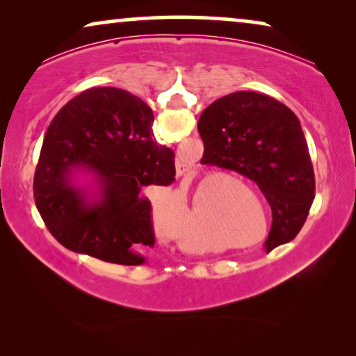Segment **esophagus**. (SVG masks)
<instances>
[{
	"label": "esophagus",
	"instance_id": "esophagus-1",
	"mask_svg": "<svg viewBox=\"0 0 356 356\" xmlns=\"http://www.w3.org/2000/svg\"><path fill=\"white\" fill-rule=\"evenodd\" d=\"M189 172V167L186 162H183V160H177V175L178 177H184V175H188Z\"/></svg>",
	"mask_w": 356,
	"mask_h": 356
}]
</instances>
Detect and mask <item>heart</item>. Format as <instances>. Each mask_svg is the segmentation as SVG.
<instances>
[{
  "mask_svg": "<svg viewBox=\"0 0 356 356\" xmlns=\"http://www.w3.org/2000/svg\"><path fill=\"white\" fill-rule=\"evenodd\" d=\"M204 223H206L207 227H211V218H206V222H204Z\"/></svg>",
  "mask_w": 356,
  "mask_h": 356,
  "instance_id": "b5f03b06",
  "label": "heart"
}]
</instances>
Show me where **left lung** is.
Returning a JSON list of instances; mask_svg holds the SVG:
<instances>
[{"label":"left lung","mask_w":356,"mask_h":356,"mask_svg":"<svg viewBox=\"0 0 356 356\" xmlns=\"http://www.w3.org/2000/svg\"><path fill=\"white\" fill-rule=\"evenodd\" d=\"M197 129L204 163L235 170L254 181L272 211L267 252L293 240L314 199V172L303 129L282 102L240 90L212 102Z\"/></svg>","instance_id":"1"}]
</instances>
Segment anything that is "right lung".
<instances>
[{
	"instance_id": "right-lung-1",
	"label": "right lung",
	"mask_w": 356,
	"mask_h": 356,
	"mask_svg": "<svg viewBox=\"0 0 356 356\" xmlns=\"http://www.w3.org/2000/svg\"><path fill=\"white\" fill-rule=\"evenodd\" d=\"M154 113L139 97L92 87L67 102L48 126L33 197L48 232L63 246L113 264L139 266L154 248L147 186L175 179V154L152 131ZM89 172L92 187L74 175Z\"/></svg>"
}]
</instances>
